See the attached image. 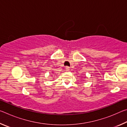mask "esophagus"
<instances>
[{
    "label": "esophagus",
    "instance_id": "obj_1",
    "mask_svg": "<svg viewBox=\"0 0 127 127\" xmlns=\"http://www.w3.org/2000/svg\"><path fill=\"white\" fill-rule=\"evenodd\" d=\"M65 70H66V71H68V70H69V67L68 66H66L65 67Z\"/></svg>",
    "mask_w": 127,
    "mask_h": 127
}]
</instances>
